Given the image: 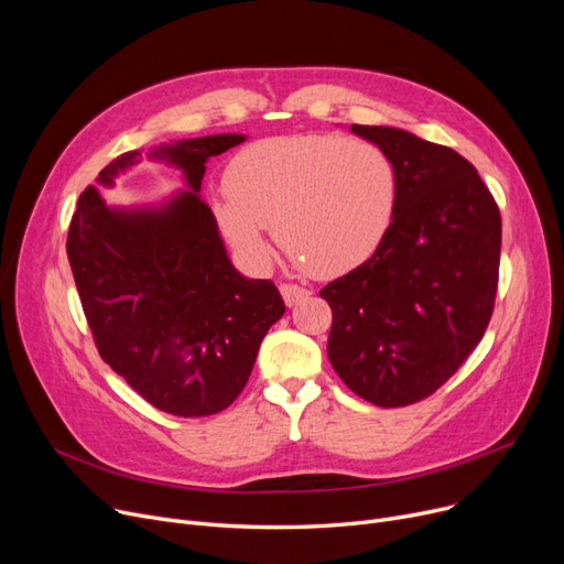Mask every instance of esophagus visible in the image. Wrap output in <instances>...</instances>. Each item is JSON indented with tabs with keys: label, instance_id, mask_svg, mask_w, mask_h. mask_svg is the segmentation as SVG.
Wrapping results in <instances>:
<instances>
[{
	"label": "esophagus",
	"instance_id": "obj_1",
	"mask_svg": "<svg viewBox=\"0 0 564 564\" xmlns=\"http://www.w3.org/2000/svg\"><path fill=\"white\" fill-rule=\"evenodd\" d=\"M281 294H283L288 306H294L302 302V299H306L311 294V290L304 285H296V283H281Z\"/></svg>",
	"mask_w": 564,
	"mask_h": 564
}]
</instances>
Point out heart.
Listing matches in <instances>:
<instances>
[{"instance_id":"1","label":"heart","mask_w":564,"mask_h":564,"mask_svg":"<svg viewBox=\"0 0 564 564\" xmlns=\"http://www.w3.org/2000/svg\"><path fill=\"white\" fill-rule=\"evenodd\" d=\"M213 215L245 256H268L265 231L299 268L343 276L383 245L397 210V170L379 144L343 135L258 140L234 156Z\"/></svg>"}]
</instances>
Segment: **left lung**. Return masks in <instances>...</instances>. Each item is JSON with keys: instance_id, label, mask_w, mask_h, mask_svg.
<instances>
[{"instance_id": "1", "label": "left lung", "mask_w": 564, "mask_h": 564, "mask_svg": "<svg viewBox=\"0 0 564 564\" xmlns=\"http://www.w3.org/2000/svg\"><path fill=\"white\" fill-rule=\"evenodd\" d=\"M351 131L392 159L399 195L379 251L319 290L333 313L328 360L365 401L410 405L482 340L499 285L501 213L452 147L392 127Z\"/></svg>"}]
</instances>
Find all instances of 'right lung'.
<instances>
[{
	"instance_id": "add662e5",
	"label": "right lung",
	"mask_w": 564,
	"mask_h": 564,
	"mask_svg": "<svg viewBox=\"0 0 564 564\" xmlns=\"http://www.w3.org/2000/svg\"><path fill=\"white\" fill-rule=\"evenodd\" d=\"M242 140L224 133L159 147L152 156L181 167L193 191L161 210H112L88 185L69 221L67 258L99 356L176 417L229 408L262 337L285 313L272 281L245 279L231 265L199 197L204 163ZM138 154L106 165L99 183H112Z\"/></svg>"
}]
</instances>
